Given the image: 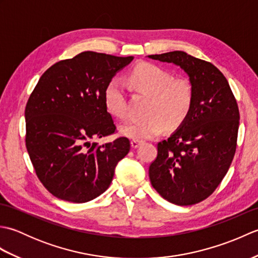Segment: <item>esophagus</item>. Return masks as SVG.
I'll use <instances>...</instances> for the list:
<instances>
[{"instance_id": "1", "label": "esophagus", "mask_w": 258, "mask_h": 258, "mask_svg": "<svg viewBox=\"0 0 258 258\" xmlns=\"http://www.w3.org/2000/svg\"><path fill=\"white\" fill-rule=\"evenodd\" d=\"M142 144L141 141H138V140H132V142H131V145H132L133 149H138V147Z\"/></svg>"}]
</instances>
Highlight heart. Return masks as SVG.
I'll use <instances>...</instances> for the list:
<instances>
[{"mask_svg":"<svg viewBox=\"0 0 258 258\" xmlns=\"http://www.w3.org/2000/svg\"><path fill=\"white\" fill-rule=\"evenodd\" d=\"M130 84L150 95L144 118L128 119L119 125V133L133 140H149L161 134L166 124L175 127L187 117L193 105L194 92L190 82L172 79L167 71L152 63H140L128 74ZM104 103L113 116L124 118L126 100L116 80L109 81L104 90Z\"/></svg>","mask_w":258,"mask_h":258,"instance_id":"obj_1","label":"heart"}]
</instances>
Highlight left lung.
Instances as JSON below:
<instances>
[{"label":"left lung","instance_id":"left-lung-1","mask_svg":"<svg viewBox=\"0 0 258 258\" xmlns=\"http://www.w3.org/2000/svg\"><path fill=\"white\" fill-rule=\"evenodd\" d=\"M149 57L184 70L194 92L187 117L157 144L149 168L151 183L173 204H197L213 194L232 164L239 126L237 102L226 78L212 63L183 51Z\"/></svg>","mask_w":258,"mask_h":258}]
</instances>
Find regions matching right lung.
Listing matches in <instances>:
<instances>
[{
	"label": "right lung",
	"mask_w": 258,
	"mask_h": 258,
	"mask_svg": "<svg viewBox=\"0 0 258 258\" xmlns=\"http://www.w3.org/2000/svg\"><path fill=\"white\" fill-rule=\"evenodd\" d=\"M133 58L82 52L47 69L30 95L26 150L38 179L57 199L86 203L100 196L130 152L127 138L103 145L95 140L116 132L104 90Z\"/></svg>",
	"instance_id": "add662e5"
}]
</instances>
